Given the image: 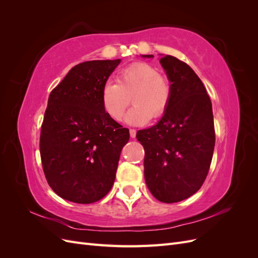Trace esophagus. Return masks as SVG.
<instances>
[{"label":"esophagus","instance_id":"esophagus-1","mask_svg":"<svg viewBox=\"0 0 258 258\" xmlns=\"http://www.w3.org/2000/svg\"><path fill=\"white\" fill-rule=\"evenodd\" d=\"M129 132H130V137L131 138H136V136H137V130L136 129H130Z\"/></svg>","mask_w":258,"mask_h":258}]
</instances>
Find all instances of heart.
<instances>
[{
  "label": "heart",
  "instance_id": "b5f03b06",
  "mask_svg": "<svg viewBox=\"0 0 258 258\" xmlns=\"http://www.w3.org/2000/svg\"><path fill=\"white\" fill-rule=\"evenodd\" d=\"M173 96V85L169 77L145 62H138L117 76V83L107 82L102 88V104L115 121L121 120L131 103L135 106L127 115L131 124H144L165 114Z\"/></svg>",
  "mask_w": 258,
  "mask_h": 258
}]
</instances>
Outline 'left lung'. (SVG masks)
I'll list each match as a JSON object with an SVG mask.
<instances>
[{
    "instance_id": "left-lung-1",
    "label": "left lung",
    "mask_w": 258,
    "mask_h": 258,
    "mask_svg": "<svg viewBox=\"0 0 258 258\" xmlns=\"http://www.w3.org/2000/svg\"><path fill=\"white\" fill-rule=\"evenodd\" d=\"M160 63L172 82V100L158 123L139 130L137 139L145 151L148 189L157 200L173 204L192 196L204 184L213 157L215 131L212 103L198 75L169 54Z\"/></svg>"
}]
</instances>
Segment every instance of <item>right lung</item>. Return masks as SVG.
Wrapping results in <instances>:
<instances>
[{"mask_svg": "<svg viewBox=\"0 0 258 258\" xmlns=\"http://www.w3.org/2000/svg\"><path fill=\"white\" fill-rule=\"evenodd\" d=\"M119 63L120 59L77 64L48 98L40 138L44 174L58 196L75 204H92L111 190L129 141V130L108 116L101 98Z\"/></svg>", "mask_w": 258, "mask_h": 258, "instance_id": "1", "label": "right lung"}]
</instances>
